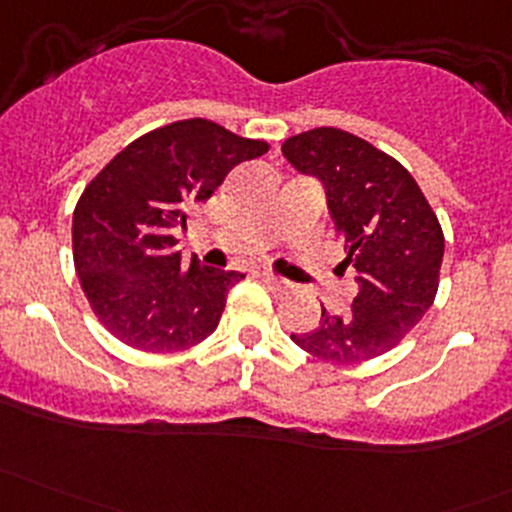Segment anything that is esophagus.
Listing matches in <instances>:
<instances>
[{
	"instance_id": "esophagus-1",
	"label": "esophagus",
	"mask_w": 512,
	"mask_h": 512,
	"mask_svg": "<svg viewBox=\"0 0 512 512\" xmlns=\"http://www.w3.org/2000/svg\"><path fill=\"white\" fill-rule=\"evenodd\" d=\"M260 277H262V282H265L270 289H275V292H289V282L282 280V277L272 275V272H262Z\"/></svg>"
}]
</instances>
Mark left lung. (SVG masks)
<instances>
[{"label": "left lung", "mask_w": 512, "mask_h": 512, "mask_svg": "<svg viewBox=\"0 0 512 512\" xmlns=\"http://www.w3.org/2000/svg\"><path fill=\"white\" fill-rule=\"evenodd\" d=\"M299 173L317 175L344 235L354 275L352 309L327 312L292 342L329 364H364L404 342L438 292L443 230L414 175L394 156L342 128L322 126L282 143Z\"/></svg>", "instance_id": "8db88e82"}]
</instances>
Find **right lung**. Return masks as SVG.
<instances>
[{"mask_svg":"<svg viewBox=\"0 0 512 512\" xmlns=\"http://www.w3.org/2000/svg\"><path fill=\"white\" fill-rule=\"evenodd\" d=\"M267 151V141L185 118L128 143L86 185L71 225L74 265L96 319L118 342L170 354L215 332L242 275L198 257L185 262L175 230L235 165Z\"/></svg>","mask_w":512,"mask_h":512,"instance_id":"add662e5","label":"right lung"}]
</instances>
